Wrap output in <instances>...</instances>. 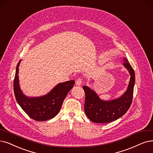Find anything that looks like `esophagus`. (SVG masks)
<instances>
[{"label": "esophagus", "mask_w": 153, "mask_h": 153, "mask_svg": "<svg viewBox=\"0 0 153 153\" xmlns=\"http://www.w3.org/2000/svg\"><path fill=\"white\" fill-rule=\"evenodd\" d=\"M75 83L77 85V86H80V85L82 84V79L80 78H77L76 81H75Z\"/></svg>", "instance_id": "esophagus-1"}]
</instances>
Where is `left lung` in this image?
Instances as JSON below:
<instances>
[{
    "label": "left lung",
    "mask_w": 153,
    "mask_h": 153,
    "mask_svg": "<svg viewBox=\"0 0 153 153\" xmlns=\"http://www.w3.org/2000/svg\"><path fill=\"white\" fill-rule=\"evenodd\" d=\"M123 65L129 71L131 78L126 92L112 100H103L92 90L83 86L85 93L84 109L88 119L93 123L105 124L116 120L129 110L132 101L135 73L127 59L124 58Z\"/></svg>",
    "instance_id": "1"
}]
</instances>
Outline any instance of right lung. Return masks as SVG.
<instances>
[{"instance_id": "1", "label": "right lung", "mask_w": 153, "mask_h": 153, "mask_svg": "<svg viewBox=\"0 0 153 153\" xmlns=\"http://www.w3.org/2000/svg\"><path fill=\"white\" fill-rule=\"evenodd\" d=\"M18 63L14 80V91L19 105L29 117L36 121H45L53 118L59 112L66 95L73 87L74 80L58 84L50 93L39 97H28L23 94L19 83Z\"/></svg>"}]
</instances>
